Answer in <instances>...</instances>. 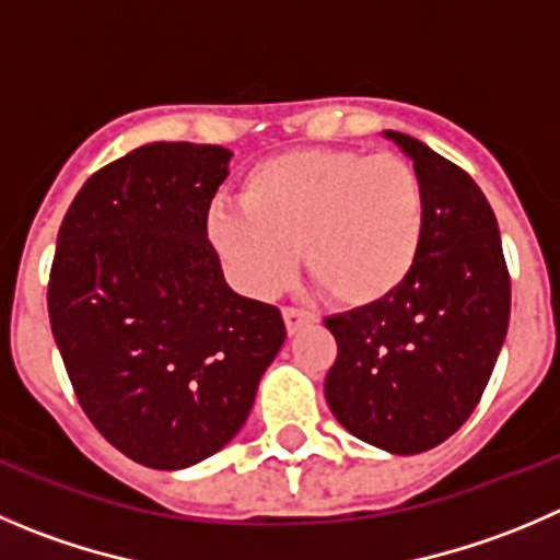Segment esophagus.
I'll return each instance as SVG.
<instances>
[{"mask_svg":"<svg viewBox=\"0 0 560 560\" xmlns=\"http://www.w3.org/2000/svg\"><path fill=\"white\" fill-rule=\"evenodd\" d=\"M283 322H285V329H289V335H296L302 327H311V324H316L318 318L313 316V313L300 311V307H283Z\"/></svg>","mask_w":560,"mask_h":560,"instance_id":"1","label":"esophagus"}]
</instances>
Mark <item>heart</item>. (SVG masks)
Instances as JSON below:
<instances>
[{
	"mask_svg": "<svg viewBox=\"0 0 560 560\" xmlns=\"http://www.w3.org/2000/svg\"><path fill=\"white\" fill-rule=\"evenodd\" d=\"M238 203L211 211L209 242L253 296L285 289L302 249L335 305H380L407 283L423 247V180L390 151L300 148L260 159L238 184Z\"/></svg>",
	"mask_w": 560,
	"mask_h": 560,
	"instance_id": "b5f03b06",
	"label": "heart"
}]
</instances>
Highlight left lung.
<instances>
[{
    "label": "left lung",
    "mask_w": 560,
    "mask_h": 560,
    "mask_svg": "<svg viewBox=\"0 0 560 560\" xmlns=\"http://www.w3.org/2000/svg\"><path fill=\"white\" fill-rule=\"evenodd\" d=\"M385 137L423 180V247L396 294L324 322L338 340L324 396L357 440L412 456L445 443L481 401L509 329L511 280L476 180L415 137Z\"/></svg>",
    "instance_id": "1"
}]
</instances>
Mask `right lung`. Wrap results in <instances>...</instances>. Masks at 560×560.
<instances>
[{"label": "right lung", "instance_id": "right-lung-1", "mask_svg": "<svg viewBox=\"0 0 560 560\" xmlns=\"http://www.w3.org/2000/svg\"><path fill=\"white\" fill-rule=\"evenodd\" d=\"M233 153L151 142L90 175L57 233L49 318L90 423L153 470L228 445L285 340L280 311L238 296L209 242Z\"/></svg>", "mask_w": 560, "mask_h": 560}]
</instances>
